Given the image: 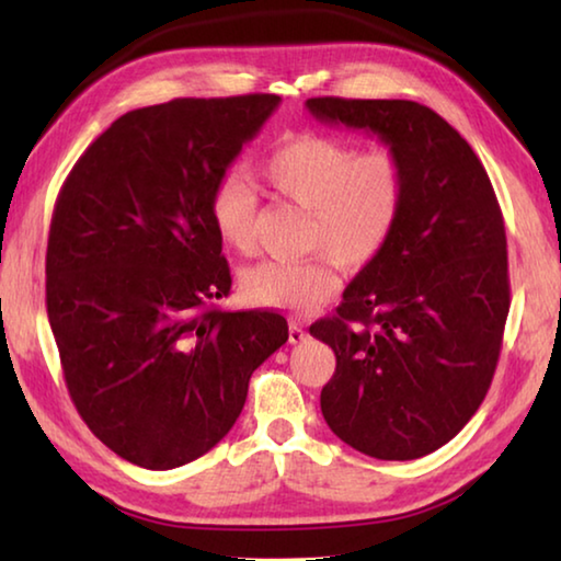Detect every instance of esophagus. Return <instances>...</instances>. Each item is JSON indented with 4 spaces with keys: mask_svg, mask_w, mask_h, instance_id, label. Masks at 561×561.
Returning <instances> with one entry per match:
<instances>
[{
    "mask_svg": "<svg viewBox=\"0 0 561 561\" xmlns=\"http://www.w3.org/2000/svg\"><path fill=\"white\" fill-rule=\"evenodd\" d=\"M307 339V329L299 321H289V341L291 344H301V341Z\"/></svg>",
    "mask_w": 561,
    "mask_h": 561,
    "instance_id": "obj_1",
    "label": "esophagus"
}]
</instances>
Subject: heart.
Wrapping results in <instances>:
<instances>
[{"mask_svg":"<svg viewBox=\"0 0 561 561\" xmlns=\"http://www.w3.org/2000/svg\"><path fill=\"white\" fill-rule=\"evenodd\" d=\"M260 175L279 197L309 213L304 242L321 254L301 262L267 260L244 270L242 294L257 307L314 309L339 287L331 260L348 272L368 267L401 220L405 168L393 150L358 153L348 140L307 133L274 148ZM210 215L227 247L252 252L257 193L247 180L227 178L215 190Z\"/></svg>","mask_w":561,"mask_h":561,"instance_id":"heart-1","label":"heart"}]
</instances>
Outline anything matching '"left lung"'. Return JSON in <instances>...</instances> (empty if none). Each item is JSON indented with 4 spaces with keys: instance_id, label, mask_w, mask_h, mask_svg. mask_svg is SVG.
I'll use <instances>...</instances> for the list:
<instances>
[{
    "instance_id": "8db88e82",
    "label": "left lung",
    "mask_w": 561,
    "mask_h": 561,
    "mask_svg": "<svg viewBox=\"0 0 561 561\" xmlns=\"http://www.w3.org/2000/svg\"><path fill=\"white\" fill-rule=\"evenodd\" d=\"M311 116L381 138L405 168L386 250L309 327L336 354L321 413L351 448L415 460L458 435L495 376L510 311L505 222L485 168L428 106L309 99Z\"/></svg>"
}]
</instances>
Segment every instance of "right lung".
I'll return each mask as SVG.
<instances>
[{
    "mask_svg": "<svg viewBox=\"0 0 561 561\" xmlns=\"http://www.w3.org/2000/svg\"><path fill=\"white\" fill-rule=\"evenodd\" d=\"M274 93L128 111L66 178L46 247V311L76 411L123 460L173 470L220 443L254 368L289 339L232 287L215 190Z\"/></svg>",
    "mask_w": 561,
    "mask_h": 561,
    "instance_id": "add662e5",
    "label": "right lung"
}]
</instances>
